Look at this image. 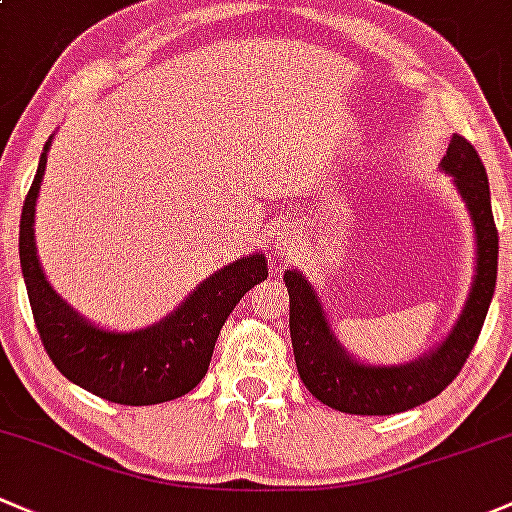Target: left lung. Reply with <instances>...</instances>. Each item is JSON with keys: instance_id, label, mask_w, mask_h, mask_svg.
<instances>
[{"instance_id": "left-lung-1", "label": "left lung", "mask_w": 512, "mask_h": 512, "mask_svg": "<svg viewBox=\"0 0 512 512\" xmlns=\"http://www.w3.org/2000/svg\"><path fill=\"white\" fill-rule=\"evenodd\" d=\"M453 177L476 229V276L466 308L436 350L407 365H365L350 357L333 335L318 293L300 271H286L291 298V340L295 367L305 389L328 407L345 414L384 416L407 412L444 392L471 355L498 278V229L493 221L488 175L476 147L453 135L441 160Z\"/></svg>"}]
</instances>
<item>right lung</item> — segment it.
<instances>
[{"label": "right lung", "instance_id": "obj_1", "mask_svg": "<svg viewBox=\"0 0 512 512\" xmlns=\"http://www.w3.org/2000/svg\"><path fill=\"white\" fill-rule=\"evenodd\" d=\"M51 138L39 157V170L24 199L19 221L21 273L36 330L51 362L78 387L130 407L170 402L192 392L209 370L221 325L244 293L268 276L266 256L236 258L199 283L175 313L150 328L130 333L98 328L51 288L36 256V197Z\"/></svg>", "mask_w": 512, "mask_h": 512}]
</instances>
